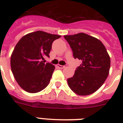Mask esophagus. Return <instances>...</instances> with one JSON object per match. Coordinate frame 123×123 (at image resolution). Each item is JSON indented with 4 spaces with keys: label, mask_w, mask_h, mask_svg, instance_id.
Here are the masks:
<instances>
[{
    "label": "esophagus",
    "mask_w": 123,
    "mask_h": 123,
    "mask_svg": "<svg viewBox=\"0 0 123 123\" xmlns=\"http://www.w3.org/2000/svg\"><path fill=\"white\" fill-rule=\"evenodd\" d=\"M57 67L59 69H63V68H64V66L57 64Z\"/></svg>",
    "instance_id": "obj_1"
}]
</instances>
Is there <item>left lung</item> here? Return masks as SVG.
<instances>
[{
    "label": "left lung",
    "mask_w": 123,
    "mask_h": 123,
    "mask_svg": "<svg viewBox=\"0 0 123 123\" xmlns=\"http://www.w3.org/2000/svg\"><path fill=\"white\" fill-rule=\"evenodd\" d=\"M75 59L82 63L68 84L75 93L86 96L94 93L105 82L109 73L111 59L99 39L85 33L64 36Z\"/></svg>",
    "instance_id": "left-lung-1"
}]
</instances>
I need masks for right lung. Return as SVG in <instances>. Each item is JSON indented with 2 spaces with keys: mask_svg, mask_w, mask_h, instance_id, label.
I'll return each mask as SVG.
<instances>
[{
  "mask_svg": "<svg viewBox=\"0 0 123 123\" xmlns=\"http://www.w3.org/2000/svg\"><path fill=\"white\" fill-rule=\"evenodd\" d=\"M61 36L38 31L22 37L11 57V68L19 86L30 93L44 89L50 81L55 66L44 63L52 43Z\"/></svg>",
  "mask_w": 123,
  "mask_h": 123,
  "instance_id": "1",
  "label": "right lung"
}]
</instances>
